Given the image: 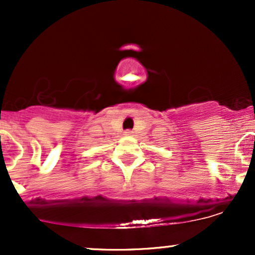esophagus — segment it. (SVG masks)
I'll list each match as a JSON object with an SVG mask.
<instances>
[{"label":"esophagus","mask_w":255,"mask_h":255,"mask_svg":"<svg viewBox=\"0 0 255 255\" xmlns=\"http://www.w3.org/2000/svg\"><path fill=\"white\" fill-rule=\"evenodd\" d=\"M125 135H133V130L127 129V130L125 131Z\"/></svg>","instance_id":"34e87169"}]
</instances>
